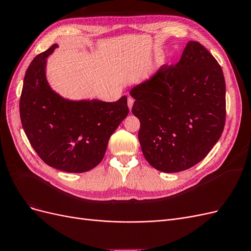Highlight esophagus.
I'll return each mask as SVG.
<instances>
[{"label":"esophagus","mask_w":251,"mask_h":251,"mask_svg":"<svg viewBox=\"0 0 251 251\" xmlns=\"http://www.w3.org/2000/svg\"><path fill=\"white\" fill-rule=\"evenodd\" d=\"M133 104H134V98L128 97V98H127V105H128V109H130V111L132 110Z\"/></svg>","instance_id":"34e87169"}]
</instances>
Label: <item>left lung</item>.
<instances>
[{
  "label": "left lung",
  "instance_id": "8db88e82",
  "mask_svg": "<svg viewBox=\"0 0 251 251\" xmlns=\"http://www.w3.org/2000/svg\"><path fill=\"white\" fill-rule=\"evenodd\" d=\"M225 79L216 58L189 41L179 62L162 66L131 90L142 153L163 173L185 171L206 157L225 126Z\"/></svg>",
  "mask_w": 251,
  "mask_h": 251
}]
</instances>
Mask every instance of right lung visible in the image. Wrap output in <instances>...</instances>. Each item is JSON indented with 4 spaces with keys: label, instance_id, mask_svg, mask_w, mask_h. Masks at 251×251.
Wrapping results in <instances>:
<instances>
[{
    "label": "right lung",
    "instance_id": "1",
    "mask_svg": "<svg viewBox=\"0 0 251 251\" xmlns=\"http://www.w3.org/2000/svg\"><path fill=\"white\" fill-rule=\"evenodd\" d=\"M57 47L52 45L28 67L20 100L22 126L45 163L68 173L88 172L100 163L111 135L127 116V98L70 100L57 94L46 78L47 57Z\"/></svg>",
    "mask_w": 251,
    "mask_h": 251
}]
</instances>
